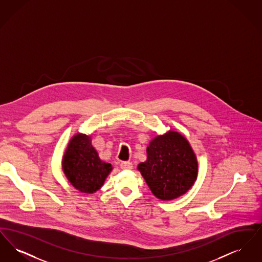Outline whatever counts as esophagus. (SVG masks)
<instances>
[{"mask_svg":"<svg viewBox=\"0 0 262 262\" xmlns=\"http://www.w3.org/2000/svg\"><path fill=\"white\" fill-rule=\"evenodd\" d=\"M121 169L122 170H132L133 164L132 162H123L121 164Z\"/></svg>","mask_w":262,"mask_h":262,"instance_id":"esophagus-1","label":"esophagus"}]
</instances>
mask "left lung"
<instances>
[{
    "mask_svg": "<svg viewBox=\"0 0 262 262\" xmlns=\"http://www.w3.org/2000/svg\"><path fill=\"white\" fill-rule=\"evenodd\" d=\"M147 158L137 170L151 192L159 200H173L185 194L196 181L198 158L186 137L169 130L150 141Z\"/></svg>",
    "mask_w": 262,
    "mask_h": 262,
    "instance_id": "8db88e82",
    "label": "left lung"
}]
</instances>
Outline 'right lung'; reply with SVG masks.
Wrapping results in <instances>:
<instances>
[{"label":"right lung","instance_id":"add662e5","mask_svg":"<svg viewBox=\"0 0 262 262\" xmlns=\"http://www.w3.org/2000/svg\"><path fill=\"white\" fill-rule=\"evenodd\" d=\"M63 174L76 190L92 194L99 190L112 172L110 163L100 159L91 143V137L77 133L72 137L62 159Z\"/></svg>","mask_w":262,"mask_h":262}]
</instances>
